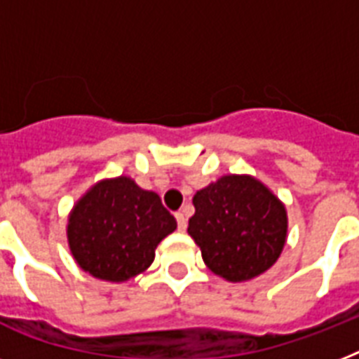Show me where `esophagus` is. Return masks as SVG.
<instances>
[{
	"label": "esophagus",
	"mask_w": 359,
	"mask_h": 359,
	"mask_svg": "<svg viewBox=\"0 0 359 359\" xmlns=\"http://www.w3.org/2000/svg\"><path fill=\"white\" fill-rule=\"evenodd\" d=\"M175 218H177V224H179V231H186V227H188V219H186V214L182 212V210H179V212L175 214Z\"/></svg>",
	"instance_id": "34e87169"
}]
</instances>
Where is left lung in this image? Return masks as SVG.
<instances>
[{
    "label": "left lung",
    "instance_id": "left-lung-1",
    "mask_svg": "<svg viewBox=\"0 0 359 359\" xmlns=\"http://www.w3.org/2000/svg\"><path fill=\"white\" fill-rule=\"evenodd\" d=\"M188 235L227 281H248L278 261L287 240L285 205L250 175H225L194 196Z\"/></svg>",
    "mask_w": 359,
    "mask_h": 359
}]
</instances>
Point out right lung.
<instances>
[{
	"label": "right lung",
	"mask_w": 359,
	"mask_h": 359,
	"mask_svg": "<svg viewBox=\"0 0 359 359\" xmlns=\"http://www.w3.org/2000/svg\"><path fill=\"white\" fill-rule=\"evenodd\" d=\"M177 229L158 194L130 177L100 180L69 216V248L81 270L111 283L145 272L154 250Z\"/></svg>",
	"instance_id": "obj_1"
}]
</instances>
